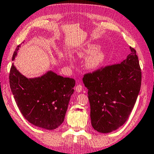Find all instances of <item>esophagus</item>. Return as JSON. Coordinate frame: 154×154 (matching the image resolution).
<instances>
[{"mask_svg":"<svg viewBox=\"0 0 154 154\" xmlns=\"http://www.w3.org/2000/svg\"><path fill=\"white\" fill-rule=\"evenodd\" d=\"M82 89H83V86L82 84H77L76 86H75V90H76V91L77 92H80L82 91Z\"/></svg>","mask_w":154,"mask_h":154,"instance_id":"34e87169","label":"esophagus"}]
</instances>
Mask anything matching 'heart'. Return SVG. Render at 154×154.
Segmentation results:
<instances>
[{
    "instance_id": "obj_1",
    "label": "heart",
    "mask_w": 154,
    "mask_h": 154,
    "mask_svg": "<svg viewBox=\"0 0 154 154\" xmlns=\"http://www.w3.org/2000/svg\"><path fill=\"white\" fill-rule=\"evenodd\" d=\"M98 46L88 45L77 52L80 57H88L86 67L90 70H97L103 64L105 54L103 51L98 49Z\"/></svg>"
}]
</instances>
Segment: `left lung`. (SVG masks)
I'll list each match as a JSON object with an SVG mask.
<instances>
[{
  "label": "left lung",
  "instance_id": "obj_1",
  "mask_svg": "<svg viewBox=\"0 0 154 154\" xmlns=\"http://www.w3.org/2000/svg\"><path fill=\"white\" fill-rule=\"evenodd\" d=\"M121 64L86 73L83 82L88 91L92 126L109 133L123 125L134 106L141 86V69L136 51Z\"/></svg>",
  "mask_w": 154,
  "mask_h": 154
}]
</instances>
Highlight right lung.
Returning <instances> with one entry per match:
<instances>
[{
    "instance_id": "obj_1",
    "label": "right lung",
    "mask_w": 154,
    "mask_h": 154,
    "mask_svg": "<svg viewBox=\"0 0 154 154\" xmlns=\"http://www.w3.org/2000/svg\"><path fill=\"white\" fill-rule=\"evenodd\" d=\"M21 45L17 46L15 59ZM9 84L19 109L29 123L46 130H54L64 120L75 80L48 71L40 77L27 79L14 63L9 72Z\"/></svg>"
}]
</instances>
